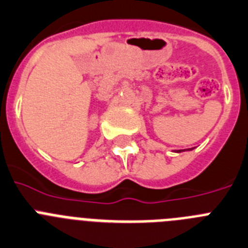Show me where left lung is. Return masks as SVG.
Instances as JSON below:
<instances>
[{
	"instance_id": "1",
	"label": "left lung",
	"mask_w": 248,
	"mask_h": 248,
	"mask_svg": "<svg viewBox=\"0 0 248 248\" xmlns=\"http://www.w3.org/2000/svg\"><path fill=\"white\" fill-rule=\"evenodd\" d=\"M189 150H191V148H189ZM176 152H181V150L180 151H176Z\"/></svg>"
}]
</instances>
